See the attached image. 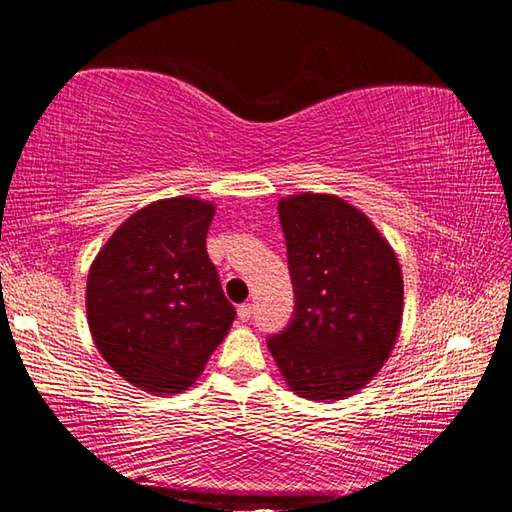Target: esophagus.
<instances>
[{
    "label": "esophagus",
    "mask_w": 512,
    "mask_h": 512,
    "mask_svg": "<svg viewBox=\"0 0 512 512\" xmlns=\"http://www.w3.org/2000/svg\"><path fill=\"white\" fill-rule=\"evenodd\" d=\"M237 316H239V320H250V316H253V305H250V302H244V305H239L237 307Z\"/></svg>",
    "instance_id": "obj_1"
}]
</instances>
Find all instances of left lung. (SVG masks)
<instances>
[{
    "instance_id": "8db88e82",
    "label": "left lung",
    "mask_w": 512,
    "mask_h": 512,
    "mask_svg": "<svg viewBox=\"0 0 512 512\" xmlns=\"http://www.w3.org/2000/svg\"><path fill=\"white\" fill-rule=\"evenodd\" d=\"M277 212L296 309L268 350L296 395L345 400L377 375L400 336V262L375 223L339 196H287Z\"/></svg>"
}]
</instances>
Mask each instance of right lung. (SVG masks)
<instances>
[{"label": "right lung", "mask_w": 512, "mask_h": 512, "mask_svg": "<svg viewBox=\"0 0 512 512\" xmlns=\"http://www.w3.org/2000/svg\"><path fill=\"white\" fill-rule=\"evenodd\" d=\"M212 216L210 201L162 198L128 216L90 266L94 345L142 391H187L235 320L205 248Z\"/></svg>", "instance_id": "obj_1"}]
</instances>
